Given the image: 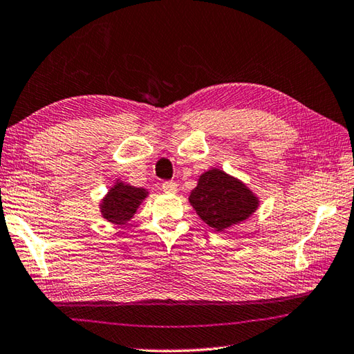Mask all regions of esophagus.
<instances>
[{"label": "esophagus", "instance_id": "esophagus-1", "mask_svg": "<svg viewBox=\"0 0 354 354\" xmlns=\"http://www.w3.org/2000/svg\"><path fill=\"white\" fill-rule=\"evenodd\" d=\"M162 189L168 194H174L177 191V183L172 182V180H168V182H163Z\"/></svg>", "mask_w": 354, "mask_h": 354}]
</instances>
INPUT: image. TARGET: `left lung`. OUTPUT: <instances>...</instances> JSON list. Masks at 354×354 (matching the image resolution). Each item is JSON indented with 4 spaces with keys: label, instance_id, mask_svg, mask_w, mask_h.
I'll return each instance as SVG.
<instances>
[{
    "label": "left lung",
    "instance_id": "obj_1",
    "mask_svg": "<svg viewBox=\"0 0 354 354\" xmlns=\"http://www.w3.org/2000/svg\"><path fill=\"white\" fill-rule=\"evenodd\" d=\"M189 203L206 225L221 232L257 211L259 200L240 180L212 168L201 174Z\"/></svg>",
    "mask_w": 354,
    "mask_h": 354
}]
</instances>
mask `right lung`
Wrapping results in <instances>:
<instances>
[{"label": "right lung", "mask_w": 354, "mask_h": 354, "mask_svg": "<svg viewBox=\"0 0 354 354\" xmlns=\"http://www.w3.org/2000/svg\"><path fill=\"white\" fill-rule=\"evenodd\" d=\"M148 192L143 187L129 186L118 182L110 187L106 196L100 203V212L102 217L114 225H125L133 218L137 207L147 198Z\"/></svg>", "instance_id": "obj_1"}]
</instances>
